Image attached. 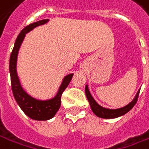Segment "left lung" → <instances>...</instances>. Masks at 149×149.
<instances>
[{
	"label": "left lung",
	"mask_w": 149,
	"mask_h": 149,
	"mask_svg": "<svg viewBox=\"0 0 149 149\" xmlns=\"http://www.w3.org/2000/svg\"><path fill=\"white\" fill-rule=\"evenodd\" d=\"M139 91L140 90L138 91L135 97L134 98V100L125 106H124L122 108H119V109H107V108L100 106L94 100V98L92 97V95L89 91L87 85H86V87H85L86 95V98L89 101L91 110L93 111V113L95 114V116L100 117V118H103V119H115V118L124 116V115H125L126 113H128L136 104V102L138 100V97H139Z\"/></svg>",
	"instance_id": "left-lung-1"
}]
</instances>
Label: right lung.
Here are the masks:
<instances>
[{
  "instance_id": "add662e5",
  "label": "right lung",
  "mask_w": 149,
  "mask_h": 149,
  "mask_svg": "<svg viewBox=\"0 0 149 149\" xmlns=\"http://www.w3.org/2000/svg\"><path fill=\"white\" fill-rule=\"evenodd\" d=\"M48 21L49 19H42L33 24H30L25 28H24L15 40V46L10 58L9 69L10 74L11 89H12L14 97L19 106L20 107V109L24 111V113L30 119L35 120H48L52 119L55 116V114L58 112L61 105L62 94L68 87L73 76V73H71L65 77L59 87L57 95L50 100H41L33 98L25 92V91L24 90L20 85L17 75V71H16L17 56H18L19 49L20 48V45L22 44L26 33L31 31L35 27L46 24Z\"/></svg>"
}]
</instances>
